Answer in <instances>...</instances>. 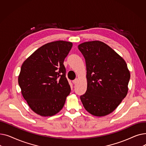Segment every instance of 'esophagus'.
I'll list each match as a JSON object with an SVG mask.
<instances>
[{
    "mask_svg": "<svg viewBox=\"0 0 146 146\" xmlns=\"http://www.w3.org/2000/svg\"><path fill=\"white\" fill-rule=\"evenodd\" d=\"M72 82H73V84H76V83H77L78 82V79H74V80H73Z\"/></svg>",
    "mask_w": 146,
    "mask_h": 146,
    "instance_id": "1",
    "label": "esophagus"
}]
</instances>
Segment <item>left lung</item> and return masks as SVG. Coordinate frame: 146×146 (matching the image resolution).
<instances>
[{
  "mask_svg": "<svg viewBox=\"0 0 146 146\" xmlns=\"http://www.w3.org/2000/svg\"><path fill=\"white\" fill-rule=\"evenodd\" d=\"M78 48L85 59L87 70V90L80 100L90 114L107 115L127 95L130 73L127 63L102 41L83 42Z\"/></svg>",
  "mask_w": 146,
  "mask_h": 146,
  "instance_id": "obj_1",
  "label": "left lung"
}]
</instances>
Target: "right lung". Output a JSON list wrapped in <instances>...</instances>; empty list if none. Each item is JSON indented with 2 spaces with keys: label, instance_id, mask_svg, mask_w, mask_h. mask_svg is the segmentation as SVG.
Returning a JSON list of instances; mask_svg holds the SVG:
<instances>
[{
  "label": "right lung",
  "instance_id": "add662e5",
  "mask_svg": "<svg viewBox=\"0 0 146 146\" xmlns=\"http://www.w3.org/2000/svg\"><path fill=\"white\" fill-rule=\"evenodd\" d=\"M72 45V42L64 41L46 44L21 66L18 83L22 95L38 115L53 116L64 106L71 89L63 62Z\"/></svg>",
  "mask_w": 146,
  "mask_h": 146
}]
</instances>
